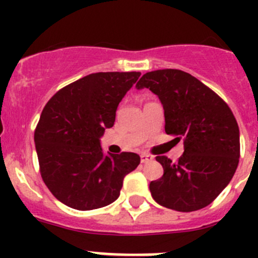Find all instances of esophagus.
<instances>
[{
    "mask_svg": "<svg viewBox=\"0 0 258 258\" xmlns=\"http://www.w3.org/2000/svg\"><path fill=\"white\" fill-rule=\"evenodd\" d=\"M152 160H153L152 156L147 155V153H142V155H141V162H142V163L150 162V161H152Z\"/></svg>",
    "mask_w": 258,
    "mask_h": 258,
    "instance_id": "1",
    "label": "esophagus"
}]
</instances>
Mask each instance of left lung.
<instances>
[{"label": "left lung", "mask_w": 258, "mask_h": 258, "mask_svg": "<svg viewBox=\"0 0 258 258\" xmlns=\"http://www.w3.org/2000/svg\"><path fill=\"white\" fill-rule=\"evenodd\" d=\"M158 96L165 110V131L183 140L177 162L157 156L163 176L150 183L161 206L192 212L209 206L236 172L240 130L227 103L196 77L181 70L147 72L136 85Z\"/></svg>", "instance_id": "obj_1"}]
</instances>
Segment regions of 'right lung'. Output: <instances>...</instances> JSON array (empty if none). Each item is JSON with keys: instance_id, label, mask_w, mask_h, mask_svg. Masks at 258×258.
<instances>
[{"instance_id": "right-lung-1", "label": "right lung", "mask_w": 258, "mask_h": 258, "mask_svg": "<svg viewBox=\"0 0 258 258\" xmlns=\"http://www.w3.org/2000/svg\"><path fill=\"white\" fill-rule=\"evenodd\" d=\"M140 72H97L57 91L35 130L40 173L51 194L71 209L116 201L123 178L140 165L134 152L103 153L100 137L113 126L118 103Z\"/></svg>"}]
</instances>
